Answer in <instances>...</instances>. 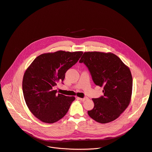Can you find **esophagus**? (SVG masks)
<instances>
[{
	"mask_svg": "<svg viewBox=\"0 0 152 152\" xmlns=\"http://www.w3.org/2000/svg\"><path fill=\"white\" fill-rule=\"evenodd\" d=\"M79 100H80V101H86V100H87V99H88V98H87V97H86V98H77Z\"/></svg>",
	"mask_w": 152,
	"mask_h": 152,
	"instance_id": "obj_1",
	"label": "esophagus"
}]
</instances>
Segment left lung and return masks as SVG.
<instances>
[{
	"label": "left lung",
	"instance_id": "left-lung-1",
	"mask_svg": "<svg viewBox=\"0 0 152 152\" xmlns=\"http://www.w3.org/2000/svg\"><path fill=\"white\" fill-rule=\"evenodd\" d=\"M79 62L87 66L94 83L104 87V95L92 99L94 105L88 111L89 116L102 124L115 120L130 102L133 79L129 68L112 53L85 52Z\"/></svg>",
	"mask_w": 152,
	"mask_h": 152
}]
</instances>
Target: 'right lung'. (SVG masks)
<instances>
[{
  "label": "right lung",
  "instance_id": "obj_1",
  "mask_svg": "<svg viewBox=\"0 0 152 152\" xmlns=\"http://www.w3.org/2000/svg\"><path fill=\"white\" fill-rule=\"evenodd\" d=\"M82 51H58L39 55L25 71L22 80L24 99L37 119L51 124L62 119L75 99L56 94L53 87L62 82L65 73L82 56Z\"/></svg>",
  "mask_w": 152,
  "mask_h": 152
}]
</instances>
